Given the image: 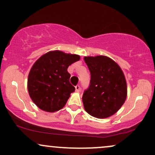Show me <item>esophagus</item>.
<instances>
[{
	"instance_id": "obj_1",
	"label": "esophagus",
	"mask_w": 155,
	"mask_h": 155,
	"mask_svg": "<svg viewBox=\"0 0 155 155\" xmlns=\"http://www.w3.org/2000/svg\"><path fill=\"white\" fill-rule=\"evenodd\" d=\"M75 89H76V91H79L80 90V86L79 85H76L75 87Z\"/></svg>"
}]
</instances>
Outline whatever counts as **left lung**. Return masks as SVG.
Wrapping results in <instances>:
<instances>
[{"label": "left lung", "mask_w": 155, "mask_h": 155, "mask_svg": "<svg viewBox=\"0 0 155 155\" xmlns=\"http://www.w3.org/2000/svg\"><path fill=\"white\" fill-rule=\"evenodd\" d=\"M84 60L91 76L82 95L84 107L92 117L107 118L122 107L127 97L123 72L108 57H85Z\"/></svg>", "instance_id": "left-lung-1"}]
</instances>
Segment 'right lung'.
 <instances>
[{
	"label": "right lung",
	"instance_id": "add662e5",
	"mask_svg": "<svg viewBox=\"0 0 155 155\" xmlns=\"http://www.w3.org/2000/svg\"><path fill=\"white\" fill-rule=\"evenodd\" d=\"M79 59V55L53 51L35 62L28 76V89L38 108L54 112L65 106L71 93L75 91L69 81L71 74L67 69Z\"/></svg>",
	"mask_w": 155,
	"mask_h": 155
}]
</instances>
